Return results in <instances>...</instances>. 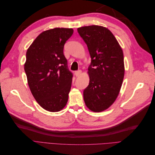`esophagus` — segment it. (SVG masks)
Wrapping results in <instances>:
<instances>
[{"mask_svg": "<svg viewBox=\"0 0 155 155\" xmlns=\"http://www.w3.org/2000/svg\"><path fill=\"white\" fill-rule=\"evenodd\" d=\"M75 76H76V77H78V76H79L81 75V71L80 70H77V71H76L75 72Z\"/></svg>", "mask_w": 155, "mask_h": 155, "instance_id": "obj_1", "label": "esophagus"}]
</instances>
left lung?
Here are the masks:
<instances>
[{
  "instance_id": "obj_1",
  "label": "left lung",
  "mask_w": 155,
  "mask_h": 155,
  "mask_svg": "<svg viewBox=\"0 0 155 155\" xmlns=\"http://www.w3.org/2000/svg\"><path fill=\"white\" fill-rule=\"evenodd\" d=\"M91 58L88 68L89 85L83 91L85 105L94 112L108 109L118 97L124 77L122 49L105 27L92 25L78 28Z\"/></svg>"
}]
</instances>
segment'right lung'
<instances>
[{"instance_id": "right-lung-1", "label": "right lung", "mask_w": 155, "mask_h": 155, "mask_svg": "<svg viewBox=\"0 0 155 155\" xmlns=\"http://www.w3.org/2000/svg\"><path fill=\"white\" fill-rule=\"evenodd\" d=\"M72 28H55L42 32L26 55L25 70L32 95L44 109L58 112L67 105L73 74L63 54Z\"/></svg>"}]
</instances>
